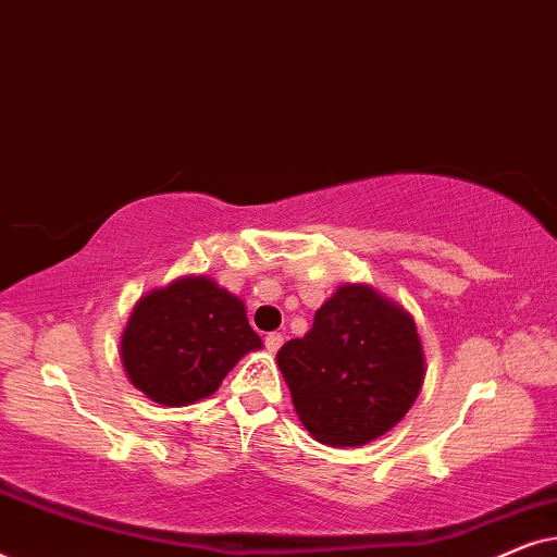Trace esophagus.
Segmentation results:
<instances>
[{
    "mask_svg": "<svg viewBox=\"0 0 557 557\" xmlns=\"http://www.w3.org/2000/svg\"><path fill=\"white\" fill-rule=\"evenodd\" d=\"M263 342H265V349L273 355V352H278L281 345H284V337H281L278 332H271V334H265Z\"/></svg>",
    "mask_w": 557,
    "mask_h": 557,
    "instance_id": "1",
    "label": "esophagus"
}]
</instances>
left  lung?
Returning a JSON list of instances; mask_svg holds the SVG:
<instances>
[{"label": "left lung", "instance_id": "1", "mask_svg": "<svg viewBox=\"0 0 557 557\" xmlns=\"http://www.w3.org/2000/svg\"><path fill=\"white\" fill-rule=\"evenodd\" d=\"M276 362L304 429L326 446H364L391 431L425 372L413 317L368 284L339 286Z\"/></svg>", "mask_w": 557, "mask_h": 557}]
</instances>
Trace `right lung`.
Segmentation results:
<instances>
[{
	"label": "right lung",
	"instance_id": "right-lung-1",
	"mask_svg": "<svg viewBox=\"0 0 557 557\" xmlns=\"http://www.w3.org/2000/svg\"><path fill=\"white\" fill-rule=\"evenodd\" d=\"M238 296L208 276H182L136 301L121 334L126 377L159 406L212 395L243 355L261 349Z\"/></svg>",
	"mask_w": 557,
	"mask_h": 557
}]
</instances>
